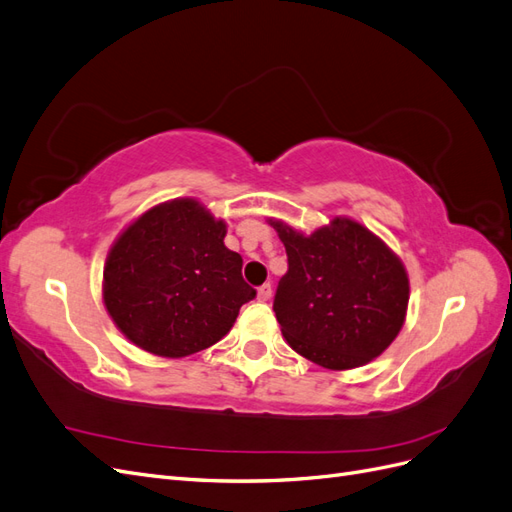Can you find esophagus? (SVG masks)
I'll use <instances>...</instances> for the list:
<instances>
[{
	"mask_svg": "<svg viewBox=\"0 0 512 512\" xmlns=\"http://www.w3.org/2000/svg\"><path fill=\"white\" fill-rule=\"evenodd\" d=\"M271 294H273V286H271V284H262V286L258 288V299H260V301H269Z\"/></svg>",
	"mask_w": 512,
	"mask_h": 512,
	"instance_id": "obj_1",
	"label": "esophagus"
}]
</instances>
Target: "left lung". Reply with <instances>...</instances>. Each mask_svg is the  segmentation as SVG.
Wrapping results in <instances>:
<instances>
[{"label":"left lung","instance_id":"obj_1","mask_svg":"<svg viewBox=\"0 0 512 512\" xmlns=\"http://www.w3.org/2000/svg\"><path fill=\"white\" fill-rule=\"evenodd\" d=\"M271 226L288 256L273 312L292 350L327 369H352L389 348L410 297L408 273L389 247L348 218L307 237L284 222Z\"/></svg>","mask_w":512,"mask_h":512}]
</instances>
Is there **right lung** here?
Wrapping results in <instances>:
<instances>
[{
    "instance_id": "add662e5",
    "label": "right lung",
    "mask_w": 512,
    "mask_h": 512,
    "mask_svg": "<svg viewBox=\"0 0 512 512\" xmlns=\"http://www.w3.org/2000/svg\"><path fill=\"white\" fill-rule=\"evenodd\" d=\"M224 237L226 224L192 198L153 207L123 230L102 286L119 331L168 359L220 342L256 297L241 275L243 258Z\"/></svg>"
}]
</instances>
